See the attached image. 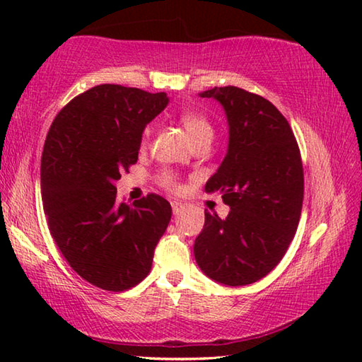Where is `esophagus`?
I'll list each match as a JSON object with an SVG mask.
<instances>
[{"instance_id":"esophagus-1","label":"esophagus","mask_w":362,"mask_h":362,"mask_svg":"<svg viewBox=\"0 0 362 362\" xmlns=\"http://www.w3.org/2000/svg\"><path fill=\"white\" fill-rule=\"evenodd\" d=\"M183 209H185V206H183L182 203H179V201H173V212H174V216H179V214L183 212Z\"/></svg>"}]
</instances>
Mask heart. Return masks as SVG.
Listing matches in <instances>:
<instances>
[{
	"label": "heart",
	"instance_id": "b5f03b06",
	"mask_svg": "<svg viewBox=\"0 0 362 362\" xmlns=\"http://www.w3.org/2000/svg\"><path fill=\"white\" fill-rule=\"evenodd\" d=\"M180 122L183 126V129L188 134V137L192 142L194 144L196 140L203 139V137H212V126L211 122L207 121V118L204 115H201L198 112H192V110H188V112H183L180 115ZM150 127H146L145 132H144V144L148 142L150 139ZM159 182L163 183L164 187L169 188V189H179V182H177L175 175L170 174V173H163L159 175Z\"/></svg>",
	"mask_w": 362,
	"mask_h": 362
}]
</instances>
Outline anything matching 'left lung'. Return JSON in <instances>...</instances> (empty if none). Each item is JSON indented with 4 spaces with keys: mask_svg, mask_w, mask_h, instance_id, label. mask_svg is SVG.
<instances>
[{
    "mask_svg": "<svg viewBox=\"0 0 362 362\" xmlns=\"http://www.w3.org/2000/svg\"><path fill=\"white\" fill-rule=\"evenodd\" d=\"M199 97L216 99L228 121V150L206 183L222 193L225 218L204 212L194 259L206 276L246 286L272 272L296 236L303 203V166L297 140L279 110L236 86Z\"/></svg>",
    "mask_w": 362,
    "mask_h": 362,
    "instance_id": "1",
    "label": "left lung"
}]
</instances>
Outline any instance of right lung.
Wrapping results in <instances>:
<instances>
[{
	"instance_id": "right-lung-1",
	"label": "right lung",
	"mask_w": 362,
	"mask_h": 362,
	"mask_svg": "<svg viewBox=\"0 0 362 362\" xmlns=\"http://www.w3.org/2000/svg\"><path fill=\"white\" fill-rule=\"evenodd\" d=\"M168 103L166 93L100 84L66 103L47 132L41 198L49 231L69 265L100 289L121 292L146 278L173 216L163 196L127 206L115 187Z\"/></svg>"
}]
</instances>
